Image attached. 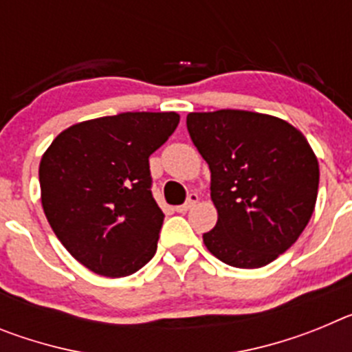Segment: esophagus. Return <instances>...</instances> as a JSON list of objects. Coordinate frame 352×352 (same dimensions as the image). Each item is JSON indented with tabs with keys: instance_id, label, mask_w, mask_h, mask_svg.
Instances as JSON below:
<instances>
[{
	"instance_id": "34e87169",
	"label": "esophagus",
	"mask_w": 352,
	"mask_h": 352,
	"mask_svg": "<svg viewBox=\"0 0 352 352\" xmlns=\"http://www.w3.org/2000/svg\"><path fill=\"white\" fill-rule=\"evenodd\" d=\"M197 201H199V195L197 194H190L185 203L182 204V206H176V211H178V213H185V211H188L190 208H194L195 204H197Z\"/></svg>"
}]
</instances>
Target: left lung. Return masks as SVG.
I'll list each match as a JSON object with an SVG mask.
<instances>
[{"instance_id":"obj_1","label":"left lung","mask_w":352,"mask_h":352,"mask_svg":"<svg viewBox=\"0 0 352 352\" xmlns=\"http://www.w3.org/2000/svg\"><path fill=\"white\" fill-rule=\"evenodd\" d=\"M186 129L211 170L217 226L208 250L234 268H261L291 247L309 223L319 164L303 133L270 114L222 109L190 113Z\"/></svg>"}]
</instances>
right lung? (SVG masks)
<instances>
[{
  "label": "right lung",
  "mask_w": 352,
  "mask_h": 352,
  "mask_svg": "<svg viewBox=\"0 0 352 352\" xmlns=\"http://www.w3.org/2000/svg\"><path fill=\"white\" fill-rule=\"evenodd\" d=\"M178 123L176 113L96 118L63 130L43 153V213L82 266L120 278L155 256L166 214L151 194L149 155Z\"/></svg>",
  "instance_id": "obj_1"
}]
</instances>
